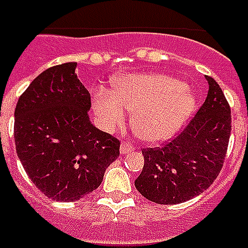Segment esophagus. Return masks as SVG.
<instances>
[{
  "instance_id": "1",
  "label": "esophagus",
  "mask_w": 248,
  "mask_h": 248,
  "mask_svg": "<svg viewBox=\"0 0 248 248\" xmlns=\"http://www.w3.org/2000/svg\"><path fill=\"white\" fill-rule=\"evenodd\" d=\"M134 149H135V148L128 142H123L121 143V146H120V152H121L123 155H125V154H131Z\"/></svg>"
}]
</instances>
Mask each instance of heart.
<instances>
[{
  "label": "heart",
  "instance_id": "b5f03b06",
  "mask_svg": "<svg viewBox=\"0 0 248 248\" xmlns=\"http://www.w3.org/2000/svg\"><path fill=\"white\" fill-rule=\"evenodd\" d=\"M132 111L134 132L148 142L171 137L194 110V97L179 79L163 74H134L114 81L113 93H96L93 110L106 128L123 124Z\"/></svg>",
  "mask_w": 248,
  "mask_h": 248
}]
</instances>
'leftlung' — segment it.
<instances>
[{"mask_svg":"<svg viewBox=\"0 0 248 248\" xmlns=\"http://www.w3.org/2000/svg\"><path fill=\"white\" fill-rule=\"evenodd\" d=\"M209 91L197 114L160 148L142 149L143 169L137 190L162 205L188 201L206 190L220 173L228 152L232 114L217 82L206 77Z\"/></svg>","mask_w":248,"mask_h":248,"instance_id":"obj_1","label":"left lung"}]
</instances>
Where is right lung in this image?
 <instances>
[{
	"instance_id": "1",
	"label": "right lung",
	"mask_w": 248,
	"mask_h": 248,
	"mask_svg": "<svg viewBox=\"0 0 248 248\" xmlns=\"http://www.w3.org/2000/svg\"><path fill=\"white\" fill-rule=\"evenodd\" d=\"M77 62L46 69L20 94L15 146L26 174L48 198L72 202L96 190L120 141L89 120L91 94L75 74Z\"/></svg>"
}]
</instances>
